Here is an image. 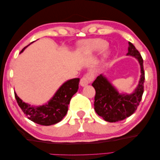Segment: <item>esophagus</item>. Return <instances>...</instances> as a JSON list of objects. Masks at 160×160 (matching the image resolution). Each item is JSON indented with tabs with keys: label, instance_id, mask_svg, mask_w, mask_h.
<instances>
[{
	"label": "esophagus",
	"instance_id": "1",
	"mask_svg": "<svg viewBox=\"0 0 160 160\" xmlns=\"http://www.w3.org/2000/svg\"><path fill=\"white\" fill-rule=\"evenodd\" d=\"M93 78H94V76H93V74L88 73L85 75V76L81 78V80L80 81V84L82 87H85L88 84H89L91 82H92Z\"/></svg>",
	"mask_w": 160,
	"mask_h": 160
}]
</instances>
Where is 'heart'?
Returning <instances> with one entry per match:
<instances>
[{
	"label": "heart",
	"mask_w": 160,
	"mask_h": 160,
	"mask_svg": "<svg viewBox=\"0 0 160 160\" xmlns=\"http://www.w3.org/2000/svg\"><path fill=\"white\" fill-rule=\"evenodd\" d=\"M108 46V42L103 39L93 38L88 39L80 41L78 45L80 52L83 53H91L101 49H104ZM108 53L105 52L104 56H107Z\"/></svg>",
	"instance_id": "heart-1"
}]
</instances>
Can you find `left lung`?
<instances>
[{
	"mask_svg": "<svg viewBox=\"0 0 160 160\" xmlns=\"http://www.w3.org/2000/svg\"><path fill=\"white\" fill-rule=\"evenodd\" d=\"M127 55L137 58L141 67V78L135 91L131 94L119 93L102 74L92 84L96 90L94 109L105 121L115 122L123 120L135 113L144 93L145 80L143 59L135 46L128 42Z\"/></svg>",
	"mask_w": 160,
	"mask_h": 160,
	"instance_id": "1",
	"label": "left lung"
}]
</instances>
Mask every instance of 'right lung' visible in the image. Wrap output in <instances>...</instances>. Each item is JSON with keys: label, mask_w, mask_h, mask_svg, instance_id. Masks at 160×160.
Masks as SVG:
<instances>
[{"label": "right lung", "mask_w": 160, "mask_h": 160, "mask_svg": "<svg viewBox=\"0 0 160 160\" xmlns=\"http://www.w3.org/2000/svg\"><path fill=\"white\" fill-rule=\"evenodd\" d=\"M28 46L24 47L20 53ZM79 82V78H74L67 81L59 88L48 103L42 106H31L22 102L15 92L14 95L18 106L29 120L40 125L50 126L60 122L66 115L68 105L71 98L78 91Z\"/></svg>", "instance_id": "obj_1"}]
</instances>
